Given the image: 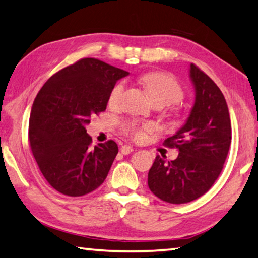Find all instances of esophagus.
<instances>
[{
  "instance_id": "34e87169",
  "label": "esophagus",
  "mask_w": 258,
  "mask_h": 258,
  "mask_svg": "<svg viewBox=\"0 0 258 258\" xmlns=\"http://www.w3.org/2000/svg\"><path fill=\"white\" fill-rule=\"evenodd\" d=\"M134 150V148L132 146H130V145H124L120 148V151H121V154H124V155H128V154H131L132 153V151Z\"/></svg>"
}]
</instances>
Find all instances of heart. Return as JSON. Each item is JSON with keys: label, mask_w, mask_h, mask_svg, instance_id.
Masks as SVG:
<instances>
[{"label": "heart", "mask_w": 258, "mask_h": 258, "mask_svg": "<svg viewBox=\"0 0 258 258\" xmlns=\"http://www.w3.org/2000/svg\"><path fill=\"white\" fill-rule=\"evenodd\" d=\"M140 83L144 86L145 91L148 94L154 103H162L164 105H171L179 103L183 97L181 86L179 85L173 77L167 76L165 73L149 72L140 78ZM125 91V84L118 83L114 85L109 94V104L117 105L121 100ZM125 131L132 134L136 139L144 137L146 131H153L155 126L153 124H144L141 126L136 122H126Z\"/></svg>", "instance_id": "obj_1"}]
</instances>
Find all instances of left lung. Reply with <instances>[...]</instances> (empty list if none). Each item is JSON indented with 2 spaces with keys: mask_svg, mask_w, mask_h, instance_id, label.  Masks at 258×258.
I'll use <instances>...</instances> for the list:
<instances>
[{
  "mask_svg": "<svg viewBox=\"0 0 258 258\" xmlns=\"http://www.w3.org/2000/svg\"><path fill=\"white\" fill-rule=\"evenodd\" d=\"M195 101L187 120L165 145L179 150L174 161L155 158L148 173L149 189L163 201L181 204L210 189L223 170L230 149V112L223 93L206 73L190 64Z\"/></svg>",
  "mask_w": 258,
  "mask_h": 258,
  "instance_id": "obj_1",
  "label": "left lung"
}]
</instances>
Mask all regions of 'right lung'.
Listing matches in <instances>:
<instances>
[{
    "label": "right lung",
    "instance_id": "right-lung-1",
    "mask_svg": "<svg viewBox=\"0 0 258 258\" xmlns=\"http://www.w3.org/2000/svg\"><path fill=\"white\" fill-rule=\"evenodd\" d=\"M128 75L100 59L83 58L55 73L39 91L28 138L41 173L59 193L83 196L107 178L118 146L109 140L92 148L86 125L107 109L111 89Z\"/></svg>",
    "mask_w": 258,
    "mask_h": 258
}]
</instances>
